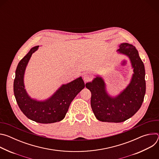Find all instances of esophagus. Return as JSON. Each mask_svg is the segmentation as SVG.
Listing matches in <instances>:
<instances>
[{"label": "esophagus", "mask_w": 159, "mask_h": 159, "mask_svg": "<svg viewBox=\"0 0 159 159\" xmlns=\"http://www.w3.org/2000/svg\"><path fill=\"white\" fill-rule=\"evenodd\" d=\"M83 78H84V80L85 82H87L88 80H89L90 79V77L88 74H85V75H84Z\"/></svg>", "instance_id": "34e87169"}]
</instances>
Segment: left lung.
<instances>
[{
	"label": "left lung",
	"mask_w": 159,
	"mask_h": 159,
	"mask_svg": "<svg viewBox=\"0 0 159 159\" xmlns=\"http://www.w3.org/2000/svg\"><path fill=\"white\" fill-rule=\"evenodd\" d=\"M118 51L130 60L133 72L129 85L115 98L106 90V85L101 77H96L85 84L91 93L90 105L96 118L103 122L121 123L130 118L140 108L145 94V70L143 61L136 48L127 43L120 45Z\"/></svg>",
	"instance_id": "1"
}]
</instances>
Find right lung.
Returning a JSON list of instances; mask_svg holds the SVG:
<instances>
[{
	"label": "right lung",
	"mask_w": 159,
	"mask_h": 159,
	"mask_svg": "<svg viewBox=\"0 0 159 159\" xmlns=\"http://www.w3.org/2000/svg\"><path fill=\"white\" fill-rule=\"evenodd\" d=\"M39 46L32 48L18 63L14 81V93L17 103L23 114L30 120L39 123H53L61 121L69 110L70 103L84 88L82 77L62 85L49 99L38 101L31 99L25 89L24 75L26 67Z\"/></svg>",
	"instance_id": "1"
}]
</instances>
